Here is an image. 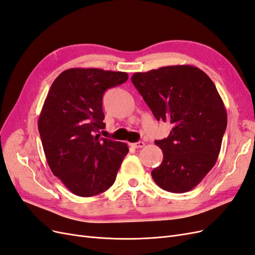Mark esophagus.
I'll return each instance as SVG.
<instances>
[{
    "mask_svg": "<svg viewBox=\"0 0 255 255\" xmlns=\"http://www.w3.org/2000/svg\"><path fill=\"white\" fill-rule=\"evenodd\" d=\"M130 145H132L133 148H135V149H140V148H143V146H144V142L143 141H138V142H135V143H130Z\"/></svg>",
    "mask_w": 255,
    "mask_h": 255,
    "instance_id": "34e87169",
    "label": "esophagus"
}]
</instances>
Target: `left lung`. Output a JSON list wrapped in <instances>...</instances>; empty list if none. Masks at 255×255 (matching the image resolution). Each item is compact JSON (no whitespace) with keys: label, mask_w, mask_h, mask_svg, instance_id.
<instances>
[{"label":"left lung","mask_w":255,"mask_h":255,"mask_svg":"<svg viewBox=\"0 0 255 255\" xmlns=\"http://www.w3.org/2000/svg\"><path fill=\"white\" fill-rule=\"evenodd\" d=\"M132 83L158 121L170 123L167 138L156 140L161 164L151 175L158 186L182 194L195 188L217 161L227 111L213 81L190 65L137 72Z\"/></svg>","instance_id":"8db88e82"}]
</instances>
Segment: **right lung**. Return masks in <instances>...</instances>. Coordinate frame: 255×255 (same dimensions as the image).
<instances>
[{"instance_id": "right-lung-1", "label": "right lung", "mask_w": 255, "mask_h": 255, "mask_svg": "<svg viewBox=\"0 0 255 255\" xmlns=\"http://www.w3.org/2000/svg\"><path fill=\"white\" fill-rule=\"evenodd\" d=\"M126 72L72 68L61 72L45 98L38 119L43 151L53 174L80 197L109 189L128 144L96 132L105 128L104 92L127 82Z\"/></svg>"}]
</instances>
